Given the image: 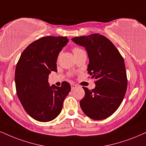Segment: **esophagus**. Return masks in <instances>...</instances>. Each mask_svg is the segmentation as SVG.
<instances>
[{
    "label": "esophagus",
    "mask_w": 146,
    "mask_h": 146,
    "mask_svg": "<svg viewBox=\"0 0 146 146\" xmlns=\"http://www.w3.org/2000/svg\"><path fill=\"white\" fill-rule=\"evenodd\" d=\"M71 90H75V88H77V85H75V84H71Z\"/></svg>",
    "instance_id": "34e87169"
}]
</instances>
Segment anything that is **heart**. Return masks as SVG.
<instances>
[{"label": "heart", "mask_w": 146, "mask_h": 146, "mask_svg": "<svg viewBox=\"0 0 146 146\" xmlns=\"http://www.w3.org/2000/svg\"><path fill=\"white\" fill-rule=\"evenodd\" d=\"M82 49H80V48H77V47H75V48H73V54H76V53L77 52H79V51H80Z\"/></svg>", "instance_id": "1"}]
</instances>
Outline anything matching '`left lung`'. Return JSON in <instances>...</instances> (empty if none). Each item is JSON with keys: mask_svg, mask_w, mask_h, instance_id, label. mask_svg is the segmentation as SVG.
<instances>
[{"mask_svg": "<svg viewBox=\"0 0 146 146\" xmlns=\"http://www.w3.org/2000/svg\"><path fill=\"white\" fill-rule=\"evenodd\" d=\"M88 52V71L95 78L96 87L90 90L83 87L85 96L79 102L83 112L94 120L111 116L124 98L127 78L124 59L115 46L99 34L75 37L71 39Z\"/></svg>", "mask_w": 146, "mask_h": 146, "instance_id": "8db88e82", "label": "left lung"}]
</instances>
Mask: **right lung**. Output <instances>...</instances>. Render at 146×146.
Wrapping results in <instances>:
<instances>
[{
    "mask_svg": "<svg viewBox=\"0 0 146 146\" xmlns=\"http://www.w3.org/2000/svg\"><path fill=\"white\" fill-rule=\"evenodd\" d=\"M68 42L67 37H43L24 50L17 64V94L27 113L38 121L56 118L71 91L68 82H62L60 87L50 86L48 83L51 71H57L58 54Z\"/></svg>",
    "mask_w": 146,
    "mask_h": 146,
    "instance_id": "1",
    "label": "right lung"
}]
</instances>
